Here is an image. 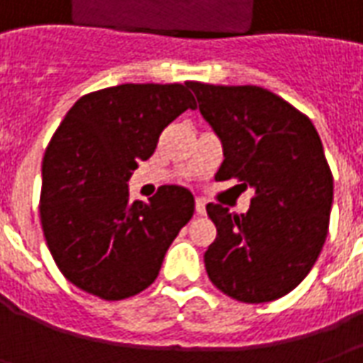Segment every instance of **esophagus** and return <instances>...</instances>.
Returning <instances> with one entry per match:
<instances>
[{"label":"esophagus","mask_w":363,"mask_h":363,"mask_svg":"<svg viewBox=\"0 0 363 363\" xmlns=\"http://www.w3.org/2000/svg\"><path fill=\"white\" fill-rule=\"evenodd\" d=\"M194 208H196L198 216H204L206 213V202L202 200V198H196V204H194Z\"/></svg>","instance_id":"1"}]
</instances>
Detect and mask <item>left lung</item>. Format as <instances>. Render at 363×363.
I'll return each mask as SVG.
<instances>
[{"mask_svg":"<svg viewBox=\"0 0 363 363\" xmlns=\"http://www.w3.org/2000/svg\"><path fill=\"white\" fill-rule=\"evenodd\" d=\"M190 89L223 145L216 181L255 189L247 213L206 206L218 229L204 255L208 278L243 303L278 299L309 274L328 233L333 173L319 134L303 112L257 85Z\"/></svg>","mask_w":363,"mask_h":363,"instance_id":"8db88e82","label":"left lung"}]
</instances>
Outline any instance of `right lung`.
Here are the masks:
<instances>
[{
  "mask_svg": "<svg viewBox=\"0 0 363 363\" xmlns=\"http://www.w3.org/2000/svg\"><path fill=\"white\" fill-rule=\"evenodd\" d=\"M190 83H124L83 95L43 159L40 223L60 272L106 301L157 278L167 249L194 213L190 190L167 184L150 204L130 200L128 181L186 108Z\"/></svg>",
  "mask_w": 363,
  "mask_h": 363,
  "instance_id": "right-lung-1",
  "label": "right lung"
}]
</instances>
